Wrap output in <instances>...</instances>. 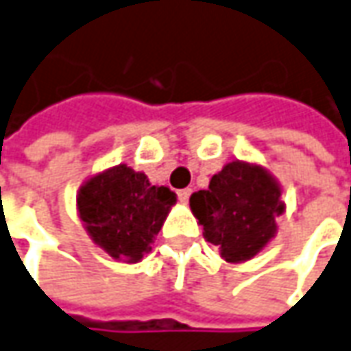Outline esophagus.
I'll list each match as a JSON object with an SVG mask.
<instances>
[{
    "label": "esophagus",
    "instance_id": "esophagus-1",
    "mask_svg": "<svg viewBox=\"0 0 351 351\" xmlns=\"http://www.w3.org/2000/svg\"><path fill=\"white\" fill-rule=\"evenodd\" d=\"M189 197H191V189H181V191H178V199H180L181 203H187Z\"/></svg>",
    "mask_w": 351,
    "mask_h": 351
}]
</instances>
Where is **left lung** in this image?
<instances>
[{
  "mask_svg": "<svg viewBox=\"0 0 351 351\" xmlns=\"http://www.w3.org/2000/svg\"><path fill=\"white\" fill-rule=\"evenodd\" d=\"M280 195L265 168L236 160L213 176L208 189L193 193L189 204L204 239L218 245L228 263H243L276 234L274 218L284 213Z\"/></svg>",
  "mask_w": 351,
  "mask_h": 351,
  "instance_id": "obj_1",
  "label": "left lung"
}]
</instances>
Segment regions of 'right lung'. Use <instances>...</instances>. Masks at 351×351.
Returning a JSON list of instances; mask_svg holds the SVG:
<instances>
[{
    "instance_id": "obj_1",
    "label": "right lung",
    "mask_w": 351,
    "mask_h": 351,
    "mask_svg": "<svg viewBox=\"0 0 351 351\" xmlns=\"http://www.w3.org/2000/svg\"><path fill=\"white\" fill-rule=\"evenodd\" d=\"M176 193L150 185L143 171L119 164L94 176L79 189L77 208L88 236L110 257L138 263L150 253Z\"/></svg>"
}]
</instances>
